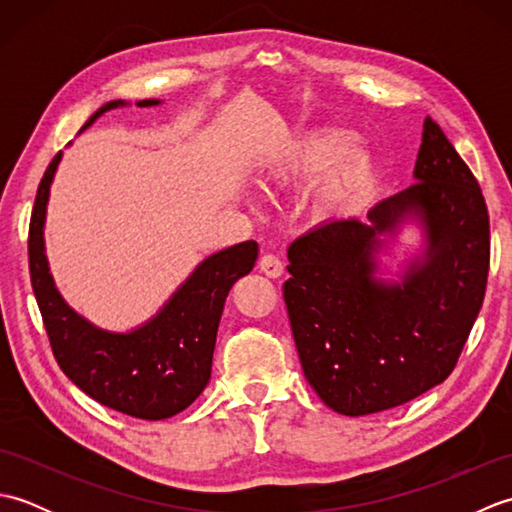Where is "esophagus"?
<instances>
[{
	"label": "esophagus",
	"mask_w": 512,
	"mask_h": 512,
	"mask_svg": "<svg viewBox=\"0 0 512 512\" xmlns=\"http://www.w3.org/2000/svg\"><path fill=\"white\" fill-rule=\"evenodd\" d=\"M259 268H262V273L270 279H277L284 275V262L277 255H264L262 259H259Z\"/></svg>",
	"instance_id": "34e87169"
}]
</instances>
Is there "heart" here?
Returning <instances> with one entry per match:
<instances>
[{"instance_id": "1", "label": "heart", "mask_w": 512, "mask_h": 512, "mask_svg": "<svg viewBox=\"0 0 512 512\" xmlns=\"http://www.w3.org/2000/svg\"><path fill=\"white\" fill-rule=\"evenodd\" d=\"M350 129L336 125L310 127L277 149L262 167L266 191H297L322 178L314 191V206L321 213L339 211L372 187L374 158L356 147Z\"/></svg>"}]
</instances>
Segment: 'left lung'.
Instances as JSON below:
<instances>
[{
	"instance_id": "obj_1",
	"label": "left lung",
	"mask_w": 512,
	"mask_h": 512,
	"mask_svg": "<svg viewBox=\"0 0 512 512\" xmlns=\"http://www.w3.org/2000/svg\"><path fill=\"white\" fill-rule=\"evenodd\" d=\"M413 178L367 213L369 224L325 222L288 248L284 299L303 374L343 416L405 405L440 385L482 308L491 262L486 202L431 116ZM405 221L421 224L425 248L400 282H385L375 277V255Z\"/></svg>"
}]
</instances>
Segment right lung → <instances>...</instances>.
Listing matches in <instances>:
<instances>
[{"mask_svg":"<svg viewBox=\"0 0 512 512\" xmlns=\"http://www.w3.org/2000/svg\"><path fill=\"white\" fill-rule=\"evenodd\" d=\"M158 103V99H145L136 105L151 107ZM123 105L127 103H105L83 129L105 112ZM61 156L63 151L52 158L39 182L28 233L30 281L52 354L63 374L101 405L143 420L176 416L209 383L217 325L228 290L239 277L253 270L259 246L248 239L206 257L165 306L138 328L129 332L96 328L74 312L54 286L43 244L50 184Z\"/></svg>","mask_w":512,"mask_h":512,"instance_id":"right-lung-1","label":"right lung"}]
</instances>
